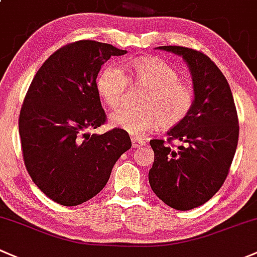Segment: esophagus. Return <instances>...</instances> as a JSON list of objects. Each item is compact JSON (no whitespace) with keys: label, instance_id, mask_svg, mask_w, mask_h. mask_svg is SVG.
<instances>
[{"label":"esophagus","instance_id":"34e87169","mask_svg":"<svg viewBox=\"0 0 257 257\" xmlns=\"http://www.w3.org/2000/svg\"><path fill=\"white\" fill-rule=\"evenodd\" d=\"M131 142H132V147H141L144 146V145H146V141H145L142 137H132L131 139Z\"/></svg>","mask_w":257,"mask_h":257}]
</instances>
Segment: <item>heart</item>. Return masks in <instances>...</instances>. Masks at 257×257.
<instances>
[{
    "label": "heart",
    "instance_id": "heart-1",
    "mask_svg": "<svg viewBox=\"0 0 257 257\" xmlns=\"http://www.w3.org/2000/svg\"><path fill=\"white\" fill-rule=\"evenodd\" d=\"M128 75L117 64H110L99 74L96 88L109 109H117L123 101L130 83L146 90L144 109L123 107L111 115L110 123L139 136L162 126L172 128L188 117L194 106V90L179 80L174 68L157 58H140L132 62Z\"/></svg>",
    "mask_w": 257,
    "mask_h": 257
}]
</instances>
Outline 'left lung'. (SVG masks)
<instances>
[{
  "instance_id": "8db88e82",
  "label": "left lung",
  "mask_w": 257,
  "mask_h": 257,
  "mask_svg": "<svg viewBox=\"0 0 257 257\" xmlns=\"http://www.w3.org/2000/svg\"><path fill=\"white\" fill-rule=\"evenodd\" d=\"M158 48L186 60L194 106L183 122L167 132V141H150L155 161L148 181L163 203L189 210L207 203L225 182L239 140V120L226 78L208 55L186 47ZM173 139L181 146L174 149Z\"/></svg>"
}]
</instances>
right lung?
I'll list each match as a JSON object with an SVG mask.
<instances>
[{
    "label": "right lung",
    "mask_w": 257,
    "mask_h": 257,
    "mask_svg": "<svg viewBox=\"0 0 257 257\" xmlns=\"http://www.w3.org/2000/svg\"><path fill=\"white\" fill-rule=\"evenodd\" d=\"M126 53L90 39L73 42L53 53L32 80L18 120L23 161L32 181L58 204L95 197L131 148L121 128L88 132L106 122L96 88L101 65Z\"/></svg>",
    "instance_id": "right-lung-1"
}]
</instances>
